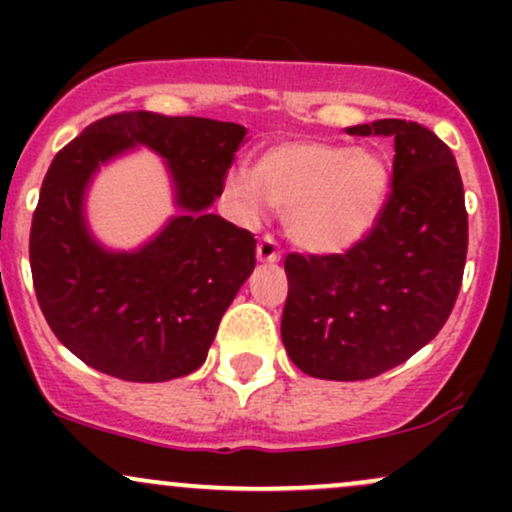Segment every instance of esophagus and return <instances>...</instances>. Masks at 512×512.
Segmentation results:
<instances>
[{"mask_svg":"<svg viewBox=\"0 0 512 512\" xmlns=\"http://www.w3.org/2000/svg\"><path fill=\"white\" fill-rule=\"evenodd\" d=\"M255 255H257V262L269 264V262L276 260V255H279V250H276V243H274L272 238H262L260 245H257Z\"/></svg>","mask_w":512,"mask_h":512,"instance_id":"obj_1","label":"esophagus"}]
</instances>
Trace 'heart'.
I'll return each mask as SVG.
<instances>
[{"label":"heart","instance_id":"1","mask_svg":"<svg viewBox=\"0 0 512 512\" xmlns=\"http://www.w3.org/2000/svg\"><path fill=\"white\" fill-rule=\"evenodd\" d=\"M346 197H349V199H346V202H349V207H354V214H356L354 223H356V226H361L363 219H366V207H363V204H366V202H363V195H361V192L351 190V187H349Z\"/></svg>","mask_w":512,"mask_h":512}]
</instances>
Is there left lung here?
I'll use <instances>...</instances> for the list:
<instances>
[{
  "mask_svg": "<svg viewBox=\"0 0 512 512\" xmlns=\"http://www.w3.org/2000/svg\"><path fill=\"white\" fill-rule=\"evenodd\" d=\"M248 129L209 117L120 113L52 158L31 226L35 296L86 366L166 383L207 361L216 327L255 269V238L211 207ZM146 148L164 163L174 214L137 249H110L87 219L100 168Z\"/></svg>",
  "mask_w": 512,
  "mask_h": 512,
  "instance_id": "left-lung-1",
  "label": "left lung"
}]
</instances>
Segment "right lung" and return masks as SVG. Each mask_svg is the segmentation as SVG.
I'll return each instance as SVG.
<instances>
[{"mask_svg":"<svg viewBox=\"0 0 512 512\" xmlns=\"http://www.w3.org/2000/svg\"><path fill=\"white\" fill-rule=\"evenodd\" d=\"M370 132L395 137L392 187L373 228L354 240V219L322 204L310 252H291L284 264L281 342L303 373L322 380L375 378L407 361L440 332L462 284L467 211L455 156L402 120L361 134Z\"/></svg>","mask_w":512,"mask_h":512,"instance_id":"obj_1","label":"right lung"}]
</instances>
